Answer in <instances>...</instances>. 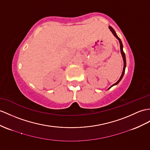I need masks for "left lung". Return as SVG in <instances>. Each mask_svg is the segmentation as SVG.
<instances>
[{
  "instance_id": "1",
  "label": "left lung",
  "mask_w": 150,
  "mask_h": 150,
  "mask_svg": "<svg viewBox=\"0 0 150 150\" xmlns=\"http://www.w3.org/2000/svg\"><path fill=\"white\" fill-rule=\"evenodd\" d=\"M109 29H110V30L112 32V33L113 34V35H114L115 36V37L118 39V41H119V42H120V50H121V53H122V57H123V63H124V65H123V70L122 74V76H121V77H120V78L119 79V80H118V81L117 82H116V83H115V84H113V85L110 87V88H111L112 86H114V85H117V84H118L120 81H121V79H122V78H123V76L124 74H125V67H126V58H125V53H124V52H123V45H122V43L121 40H120V39L118 37L117 35H116L115 31L114 30V29H113V28H112L111 27H110V26L109 27Z\"/></svg>"
}]
</instances>
